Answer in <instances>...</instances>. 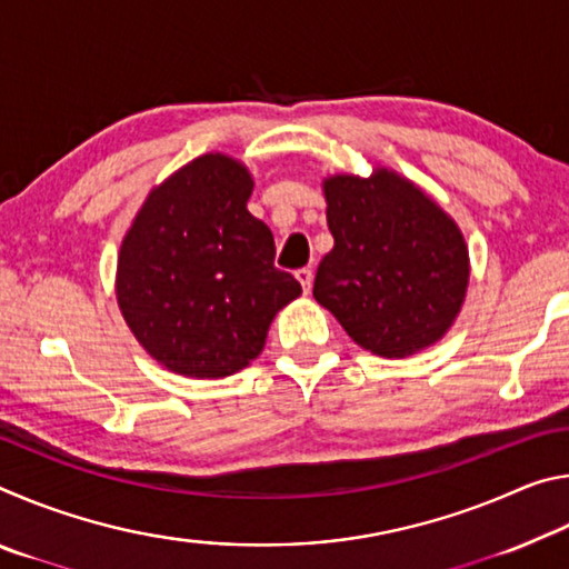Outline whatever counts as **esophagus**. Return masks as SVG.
Instances as JSON below:
<instances>
[{
	"instance_id": "34e87169",
	"label": "esophagus",
	"mask_w": 569,
	"mask_h": 569,
	"mask_svg": "<svg viewBox=\"0 0 569 569\" xmlns=\"http://www.w3.org/2000/svg\"><path fill=\"white\" fill-rule=\"evenodd\" d=\"M296 278H298V283H301L303 293H311V286H313V271H311V268H298Z\"/></svg>"
}]
</instances>
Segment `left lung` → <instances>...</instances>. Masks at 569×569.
I'll return each mask as SVG.
<instances>
[{"label":"left lung","instance_id":"8db88e82","mask_svg":"<svg viewBox=\"0 0 569 569\" xmlns=\"http://www.w3.org/2000/svg\"><path fill=\"white\" fill-rule=\"evenodd\" d=\"M323 192L333 248L316 271V301L377 356L403 359L437 343L469 283V250L455 220L387 168L326 178Z\"/></svg>","mask_w":569,"mask_h":569}]
</instances>
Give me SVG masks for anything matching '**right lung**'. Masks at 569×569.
Returning a JSON list of instances; mask_svg holds the SVG:
<instances>
[{"label":"right lung","mask_w":569,"mask_h":569,"mask_svg":"<svg viewBox=\"0 0 569 569\" xmlns=\"http://www.w3.org/2000/svg\"><path fill=\"white\" fill-rule=\"evenodd\" d=\"M253 178L208 152L150 190L118 256V306L152 359L192 379L230 377L263 351L273 316L301 283L248 213Z\"/></svg>","instance_id":"right-lung-1"}]
</instances>
